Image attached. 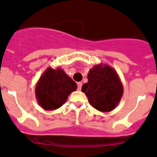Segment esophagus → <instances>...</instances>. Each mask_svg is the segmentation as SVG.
Listing matches in <instances>:
<instances>
[{
  "label": "esophagus",
  "instance_id": "esophagus-1",
  "mask_svg": "<svg viewBox=\"0 0 157 157\" xmlns=\"http://www.w3.org/2000/svg\"><path fill=\"white\" fill-rule=\"evenodd\" d=\"M82 86V82H78V90H81Z\"/></svg>",
  "mask_w": 157,
  "mask_h": 157
}]
</instances>
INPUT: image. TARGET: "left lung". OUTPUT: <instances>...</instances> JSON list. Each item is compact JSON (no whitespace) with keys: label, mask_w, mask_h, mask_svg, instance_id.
I'll list each match as a JSON object with an SVG mask.
<instances>
[{"label":"left lung","mask_w":157,"mask_h":157,"mask_svg":"<svg viewBox=\"0 0 157 157\" xmlns=\"http://www.w3.org/2000/svg\"><path fill=\"white\" fill-rule=\"evenodd\" d=\"M87 78L82 92L85 93L91 106L102 112L116 109L123 94V83L117 72L109 65L101 63L90 70Z\"/></svg>","instance_id":"left-lung-1"}]
</instances>
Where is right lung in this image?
Masks as SVG:
<instances>
[{
    "instance_id": "obj_1",
    "label": "right lung",
    "mask_w": 157,
    "mask_h": 157,
    "mask_svg": "<svg viewBox=\"0 0 157 157\" xmlns=\"http://www.w3.org/2000/svg\"><path fill=\"white\" fill-rule=\"evenodd\" d=\"M76 89V83L63 69L48 67L36 84L35 96L42 109L52 111L60 108Z\"/></svg>"
}]
</instances>
